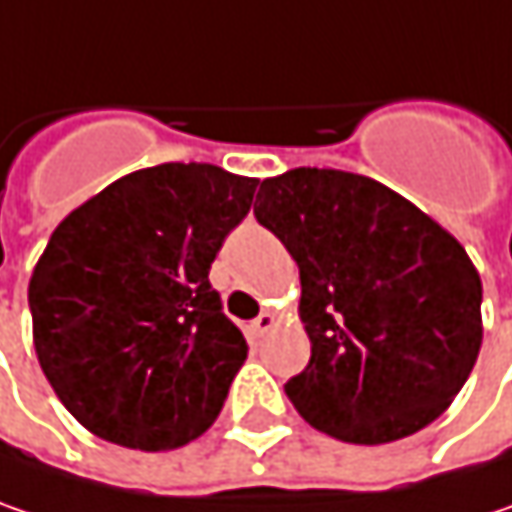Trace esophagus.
Wrapping results in <instances>:
<instances>
[{"label":"esophagus","instance_id":"34e87169","mask_svg":"<svg viewBox=\"0 0 512 512\" xmlns=\"http://www.w3.org/2000/svg\"><path fill=\"white\" fill-rule=\"evenodd\" d=\"M274 323H276L274 311H262V314H259V317L253 320V323H250V326H253V335H265V332H268V329H271Z\"/></svg>","mask_w":512,"mask_h":512}]
</instances>
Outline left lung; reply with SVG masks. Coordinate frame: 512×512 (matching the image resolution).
Instances as JSON below:
<instances>
[{"instance_id": "obj_1", "label": "left lung", "mask_w": 512, "mask_h": 512, "mask_svg": "<svg viewBox=\"0 0 512 512\" xmlns=\"http://www.w3.org/2000/svg\"><path fill=\"white\" fill-rule=\"evenodd\" d=\"M256 221L300 268L306 370L285 393L344 443L379 446L434 422L481 349V276L466 250L379 180L291 168L259 186Z\"/></svg>"}]
</instances>
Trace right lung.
<instances>
[{
  "mask_svg": "<svg viewBox=\"0 0 512 512\" xmlns=\"http://www.w3.org/2000/svg\"><path fill=\"white\" fill-rule=\"evenodd\" d=\"M256 183L163 163L119 177L57 224L28 282L34 349L95 437L165 452L221 414L247 341L209 268Z\"/></svg>",
  "mask_w": 512,
  "mask_h": 512,
  "instance_id": "1",
  "label": "right lung"
}]
</instances>
